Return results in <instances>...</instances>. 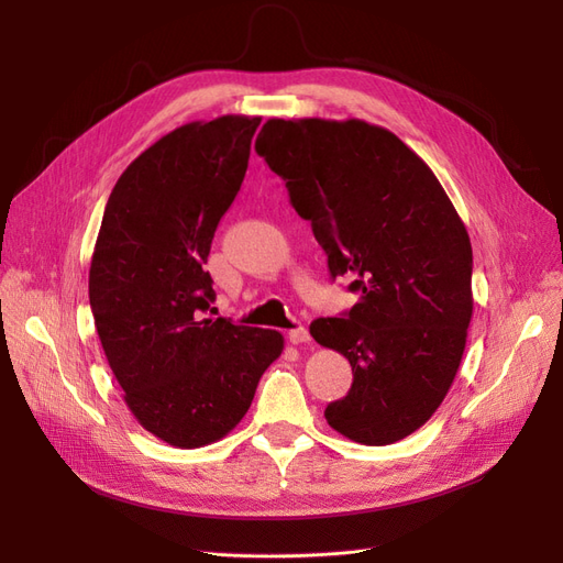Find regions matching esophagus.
Segmentation results:
<instances>
[{
	"instance_id": "34e87169",
	"label": "esophagus",
	"mask_w": 563,
	"mask_h": 563,
	"mask_svg": "<svg viewBox=\"0 0 563 563\" xmlns=\"http://www.w3.org/2000/svg\"><path fill=\"white\" fill-rule=\"evenodd\" d=\"M288 340H291L294 345H305V343H310V331L305 327L291 329V331H288Z\"/></svg>"
}]
</instances>
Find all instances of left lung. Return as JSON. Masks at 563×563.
Instances as JSON below:
<instances>
[{
  "instance_id": "obj_1",
  "label": "left lung",
  "mask_w": 563,
  "mask_h": 563,
  "mask_svg": "<svg viewBox=\"0 0 563 563\" xmlns=\"http://www.w3.org/2000/svg\"><path fill=\"white\" fill-rule=\"evenodd\" d=\"M255 150L310 220L331 277L360 300L310 333L347 356L352 387L329 404L335 432L364 446L413 434L444 401L472 319V244L432 168L364 119H267Z\"/></svg>"
}]
</instances>
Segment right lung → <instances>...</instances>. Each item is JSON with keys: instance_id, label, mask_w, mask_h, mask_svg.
Instances as JSON below:
<instances>
[{"instance_id": "right-lung-1", "label": "right lung", "mask_w": 563, "mask_h": 563, "mask_svg": "<svg viewBox=\"0 0 563 563\" xmlns=\"http://www.w3.org/2000/svg\"><path fill=\"white\" fill-rule=\"evenodd\" d=\"M261 117L190 122L119 176L98 230L89 300L100 345L143 428L176 449L230 434L284 350L272 329L203 317L218 220L240 192Z\"/></svg>"}]
</instances>
